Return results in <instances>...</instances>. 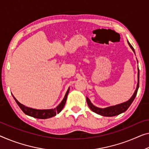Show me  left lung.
Returning a JSON list of instances; mask_svg holds the SVG:
<instances>
[{
    "label": "left lung",
    "mask_w": 149,
    "mask_h": 149,
    "mask_svg": "<svg viewBox=\"0 0 149 149\" xmlns=\"http://www.w3.org/2000/svg\"><path fill=\"white\" fill-rule=\"evenodd\" d=\"M128 45H130V48L132 49L133 52H134V48L132 47V46L130 45V43L128 41ZM135 53V52H134ZM139 87V70L138 72V84H137V87L136 90L134 93V94L132 95V96L131 97L129 100L126 102L118 104V105L116 106H110V107H108L106 108H97L96 106H94L93 104L91 103V102L90 100V99L88 97H86V100H87V103L88 105L91 110H92L93 112L97 113V114H100L102 116H117L121 113L124 112L126 110H127V109L129 108V106L131 105V104L132 103L133 100H134L135 97L136 96L137 92H138V89Z\"/></svg>",
    "instance_id": "1"
}]
</instances>
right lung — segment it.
<instances>
[{
	"label": "right lung",
	"mask_w": 149,
	"mask_h": 149,
	"mask_svg": "<svg viewBox=\"0 0 149 149\" xmlns=\"http://www.w3.org/2000/svg\"><path fill=\"white\" fill-rule=\"evenodd\" d=\"M69 93V89L66 92L65 96L64 97L63 100H62L60 104L57 106V108H54V109H49V110H37V109H33L31 108L26 107V106L23 105V104L19 102L14 97V99L16 101L17 104L19 105L20 108L23 110V112L25 113V114L29 115L32 117L36 118H40V119H46L49 118H52L53 116H55L57 114H59L63 109L64 106H65L66 100H67L68 94Z\"/></svg>",
	"instance_id": "obj_1"
}]
</instances>
